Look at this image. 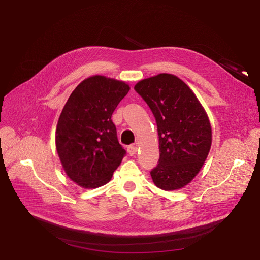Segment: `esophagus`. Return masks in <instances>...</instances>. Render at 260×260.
<instances>
[{
	"label": "esophagus",
	"instance_id": "obj_1",
	"mask_svg": "<svg viewBox=\"0 0 260 260\" xmlns=\"http://www.w3.org/2000/svg\"><path fill=\"white\" fill-rule=\"evenodd\" d=\"M137 146L135 145H129L127 146V153L131 155V156H134L136 153H137Z\"/></svg>",
	"mask_w": 260,
	"mask_h": 260
}]
</instances>
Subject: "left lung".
I'll use <instances>...</instances> for the list:
<instances>
[{
    "label": "left lung",
    "mask_w": 260,
    "mask_h": 260,
    "mask_svg": "<svg viewBox=\"0 0 260 260\" xmlns=\"http://www.w3.org/2000/svg\"><path fill=\"white\" fill-rule=\"evenodd\" d=\"M135 89L157 122L160 158L151 172L153 181L163 190L180 189L195 178L210 153L209 116L194 91L175 75L143 79Z\"/></svg>",
    "instance_id": "left-lung-1"
}]
</instances>
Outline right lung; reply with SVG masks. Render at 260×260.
Masks as SVG:
<instances>
[{"label":"right lung","instance_id":"add662e5","mask_svg":"<svg viewBox=\"0 0 260 260\" xmlns=\"http://www.w3.org/2000/svg\"><path fill=\"white\" fill-rule=\"evenodd\" d=\"M131 87L124 81L94 75L74 89L59 117L56 148L64 172L83 188L111 181L125 151L112 115Z\"/></svg>","mask_w":260,"mask_h":260}]
</instances>
